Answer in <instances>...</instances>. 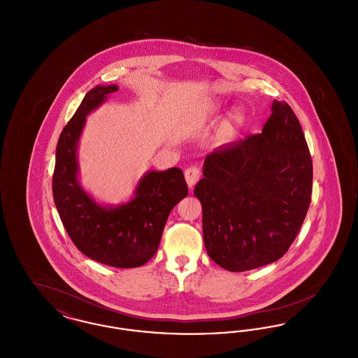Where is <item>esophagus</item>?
I'll return each instance as SVG.
<instances>
[{
    "mask_svg": "<svg viewBox=\"0 0 358 358\" xmlns=\"http://www.w3.org/2000/svg\"><path fill=\"white\" fill-rule=\"evenodd\" d=\"M201 171L197 166H190L185 171V180H187V187H194V184L200 180Z\"/></svg>",
    "mask_w": 358,
    "mask_h": 358,
    "instance_id": "1",
    "label": "esophagus"
}]
</instances>
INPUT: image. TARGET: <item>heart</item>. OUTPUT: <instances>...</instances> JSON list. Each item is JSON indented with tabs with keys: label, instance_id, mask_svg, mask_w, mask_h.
I'll use <instances>...</instances> for the list:
<instances>
[{
	"label": "heart",
	"instance_id": "b5f03b06",
	"mask_svg": "<svg viewBox=\"0 0 358 358\" xmlns=\"http://www.w3.org/2000/svg\"><path fill=\"white\" fill-rule=\"evenodd\" d=\"M243 120H244V115H243L241 110L236 108V110H234L232 114L229 115V124H231L232 129H236L238 124H241Z\"/></svg>",
	"mask_w": 358,
	"mask_h": 358
}]
</instances>
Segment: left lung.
Instances as JSON below:
<instances>
[{
	"instance_id": "left-lung-1",
	"label": "left lung",
	"mask_w": 358,
	"mask_h": 358,
	"mask_svg": "<svg viewBox=\"0 0 358 358\" xmlns=\"http://www.w3.org/2000/svg\"><path fill=\"white\" fill-rule=\"evenodd\" d=\"M194 187L209 257L241 273L276 262L296 238L311 201L313 162L301 123L273 101L260 134L206 155Z\"/></svg>"
}]
</instances>
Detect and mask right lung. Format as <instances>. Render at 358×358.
<instances>
[{
	"label": "right lung",
	"instance_id": "add662e5",
	"mask_svg": "<svg viewBox=\"0 0 358 358\" xmlns=\"http://www.w3.org/2000/svg\"><path fill=\"white\" fill-rule=\"evenodd\" d=\"M118 85H96L85 94L59 136L52 192L56 209L78 250L92 260L117 268L143 266L157 252L171 209L187 196L178 168L148 171L134 197L118 206L98 204L78 181V142L85 117L99 107Z\"/></svg>",
	"mask_w": 358,
	"mask_h": 358
}]
</instances>
